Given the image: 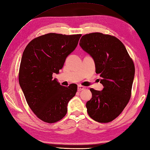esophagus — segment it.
I'll use <instances>...</instances> for the list:
<instances>
[{"label": "esophagus", "instance_id": "34e87169", "mask_svg": "<svg viewBox=\"0 0 150 150\" xmlns=\"http://www.w3.org/2000/svg\"><path fill=\"white\" fill-rule=\"evenodd\" d=\"M84 89V87L83 86H81V85H78V90L79 91L83 90Z\"/></svg>", "mask_w": 150, "mask_h": 150}]
</instances>
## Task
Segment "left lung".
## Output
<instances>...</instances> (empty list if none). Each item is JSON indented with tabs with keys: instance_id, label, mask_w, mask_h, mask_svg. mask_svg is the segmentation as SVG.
<instances>
[{
	"instance_id": "1",
	"label": "left lung",
	"mask_w": 150,
	"mask_h": 150,
	"mask_svg": "<svg viewBox=\"0 0 150 150\" xmlns=\"http://www.w3.org/2000/svg\"><path fill=\"white\" fill-rule=\"evenodd\" d=\"M79 45L93 58L100 74L102 91L90 88L92 98L86 103L88 115L100 123L110 122L126 107L131 96L135 67L120 40L102 33L83 35Z\"/></svg>"
}]
</instances>
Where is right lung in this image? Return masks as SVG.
<instances>
[{"label": "right lung", "instance_id": "add662e5", "mask_svg": "<svg viewBox=\"0 0 150 150\" xmlns=\"http://www.w3.org/2000/svg\"><path fill=\"white\" fill-rule=\"evenodd\" d=\"M81 36L47 33L32 40L23 52L19 83L31 110L43 122L61 120L67 112L68 102L76 93L77 85L62 86L52 75L63 67Z\"/></svg>", "mask_w": 150, "mask_h": 150}]
</instances>
